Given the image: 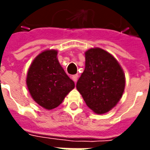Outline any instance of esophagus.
<instances>
[{"instance_id": "34e87169", "label": "esophagus", "mask_w": 150, "mask_h": 150, "mask_svg": "<svg viewBox=\"0 0 150 150\" xmlns=\"http://www.w3.org/2000/svg\"><path fill=\"white\" fill-rule=\"evenodd\" d=\"M78 74H75V75H72V79L74 81V83H76L77 82V80H78Z\"/></svg>"}]
</instances>
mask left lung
Listing matches in <instances>:
<instances>
[{
  "mask_svg": "<svg viewBox=\"0 0 150 150\" xmlns=\"http://www.w3.org/2000/svg\"><path fill=\"white\" fill-rule=\"evenodd\" d=\"M85 60L77 89L93 112L105 113L122 98L125 87L124 71L112 55L101 48L88 50Z\"/></svg>",
  "mask_w": 150,
  "mask_h": 150,
  "instance_id": "8db88e82",
  "label": "left lung"
}]
</instances>
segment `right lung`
Segmentation results:
<instances>
[{
    "mask_svg": "<svg viewBox=\"0 0 150 150\" xmlns=\"http://www.w3.org/2000/svg\"><path fill=\"white\" fill-rule=\"evenodd\" d=\"M56 50H47L33 60L26 77V85L36 103L53 109L62 103L75 84L57 58Z\"/></svg>",
    "mask_w": 150,
    "mask_h": 150,
    "instance_id": "add662e5",
    "label": "right lung"
}]
</instances>
